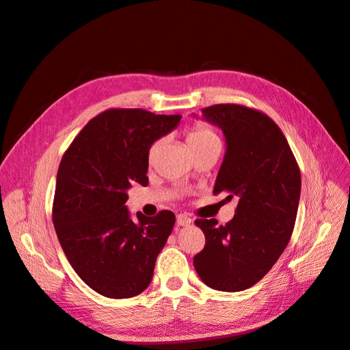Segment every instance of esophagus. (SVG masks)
<instances>
[{
	"mask_svg": "<svg viewBox=\"0 0 350 350\" xmlns=\"http://www.w3.org/2000/svg\"><path fill=\"white\" fill-rule=\"evenodd\" d=\"M176 224H178V226H188L189 224H191V219H189L187 215H178Z\"/></svg>",
	"mask_w": 350,
	"mask_h": 350,
	"instance_id": "esophagus-1",
	"label": "esophagus"
}]
</instances>
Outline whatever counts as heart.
Returning a JSON list of instances; mask_svg holds the SVG:
<instances>
[{"instance_id": "obj_1", "label": "heart", "mask_w": 350, "mask_h": 350, "mask_svg": "<svg viewBox=\"0 0 350 350\" xmlns=\"http://www.w3.org/2000/svg\"><path fill=\"white\" fill-rule=\"evenodd\" d=\"M187 144L189 149H191L193 154H197L203 150H207L208 147L213 146H220V137L219 134L211 129L210 125L204 124V122H194L189 129L187 130ZM162 146V140L157 139L154 140L150 147H149V161H153L156 157L157 152L161 150Z\"/></svg>"}]
</instances>
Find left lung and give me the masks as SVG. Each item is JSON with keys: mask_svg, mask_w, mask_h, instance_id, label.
Masks as SVG:
<instances>
[{"mask_svg": "<svg viewBox=\"0 0 350 350\" xmlns=\"http://www.w3.org/2000/svg\"><path fill=\"white\" fill-rule=\"evenodd\" d=\"M226 137V154L213 194L237 197L235 216L226 225L197 219L206 245L194 267L208 288L248 289L260 282L292 237L301 196V172L284 134L269 115L237 103L201 109Z\"/></svg>", "mask_w": 350, "mask_h": 350, "instance_id": "obj_1", "label": "left lung"}]
</instances>
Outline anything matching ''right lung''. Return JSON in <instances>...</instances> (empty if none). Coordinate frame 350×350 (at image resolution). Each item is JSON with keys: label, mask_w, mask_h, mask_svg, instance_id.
<instances>
[{"label": "right lung", "mask_w": 350, "mask_h": 350, "mask_svg": "<svg viewBox=\"0 0 350 350\" xmlns=\"http://www.w3.org/2000/svg\"><path fill=\"white\" fill-rule=\"evenodd\" d=\"M181 115L111 108L92 118L72 140L57 174L52 221L67 260L89 288L107 298L142 293L153 278L157 254L175 225L126 210V189L149 184V147Z\"/></svg>", "instance_id": "right-lung-1"}]
</instances>
